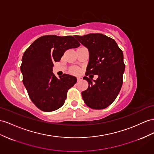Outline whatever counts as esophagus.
Wrapping results in <instances>:
<instances>
[{"instance_id": "1", "label": "esophagus", "mask_w": 154, "mask_h": 154, "mask_svg": "<svg viewBox=\"0 0 154 154\" xmlns=\"http://www.w3.org/2000/svg\"><path fill=\"white\" fill-rule=\"evenodd\" d=\"M77 81L79 82V81H81V80H82V79H81V77H77Z\"/></svg>"}]
</instances>
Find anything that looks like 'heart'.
Here are the masks:
<instances>
[{"label":"heart","instance_id":"1","mask_svg":"<svg viewBox=\"0 0 154 154\" xmlns=\"http://www.w3.org/2000/svg\"><path fill=\"white\" fill-rule=\"evenodd\" d=\"M72 72L73 73H78L79 72V69L77 68H74L72 69Z\"/></svg>","mask_w":154,"mask_h":154}]
</instances>
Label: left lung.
<instances>
[{
  "instance_id": "8db88e82",
  "label": "left lung",
  "mask_w": 154,
  "mask_h": 154,
  "mask_svg": "<svg viewBox=\"0 0 154 154\" xmlns=\"http://www.w3.org/2000/svg\"><path fill=\"white\" fill-rule=\"evenodd\" d=\"M74 37L89 52V62L83 77L88 81V87L82 92V99L91 109L107 108L115 100L123 83V52L113 39L104 34H88ZM94 74L98 75L96 80L92 79Z\"/></svg>"
}]
</instances>
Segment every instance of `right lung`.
Instances as JSON below:
<instances>
[{
	"label": "right lung",
	"instance_id": "add662e5",
	"mask_svg": "<svg viewBox=\"0 0 154 154\" xmlns=\"http://www.w3.org/2000/svg\"><path fill=\"white\" fill-rule=\"evenodd\" d=\"M79 46L73 36L47 35L25 51L21 65L23 82L30 100L42 111H54L64 105L77 78L63 74L58 79L53 73V63L60 61L66 50Z\"/></svg>",
	"mask_w": 154,
	"mask_h": 154
}]
</instances>
